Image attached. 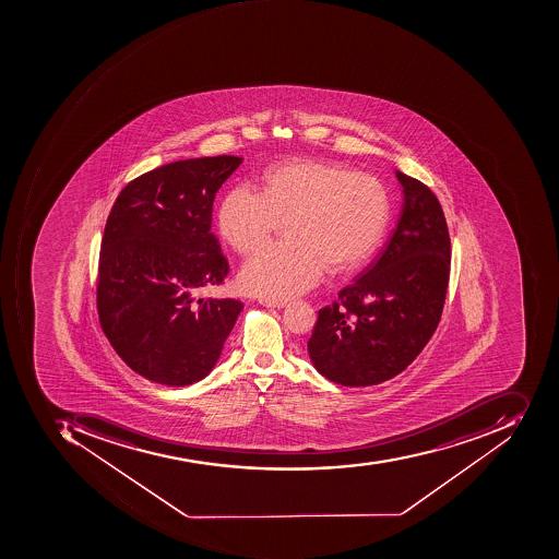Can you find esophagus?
Listing matches in <instances>:
<instances>
[{"instance_id": "obj_1", "label": "esophagus", "mask_w": 559, "mask_h": 559, "mask_svg": "<svg viewBox=\"0 0 559 559\" xmlns=\"http://www.w3.org/2000/svg\"><path fill=\"white\" fill-rule=\"evenodd\" d=\"M260 305L265 306V308H285L287 306V300H278V299H263L260 300Z\"/></svg>"}]
</instances>
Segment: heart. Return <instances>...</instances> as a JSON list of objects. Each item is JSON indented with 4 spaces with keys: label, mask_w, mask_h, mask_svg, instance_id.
<instances>
[{
    "label": "heart",
    "mask_w": 559,
    "mask_h": 559,
    "mask_svg": "<svg viewBox=\"0 0 559 559\" xmlns=\"http://www.w3.org/2000/svg\"><path fill=\"white\" fill-rule=\"evenodd\" d=\"M389 219L384 186L336 163L297 159L265 175L263 193L236 187L221 204L219 231L250 254L285 223L287 241L245 263L239 284L251 296L287 299L314 287L324 265L355 269L376 250Z\"/></svg>",
    "instance_id": "1"
}]
</instances>
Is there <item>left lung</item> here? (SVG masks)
I'll list each match as a JSON object with an SVG mask.
<instances>
[{
	"label": "left lung",
	"instance_id": "1",
	"mask_svg": "<svg viewBox=\"0 0 559 559\" xmlns=\"http://www.w3.org/2000/svg\"><path fill=\"white\" fill-rule=\"evenodd\" d=\"M403 204L381 253L318 312L308 342L328 381L360 388L403 372L439 324L449 284L451 238L437 197L396 171Z\"/></svg>",
	"mask_w": 559,
	"mask_h": 559
}]
</instances>
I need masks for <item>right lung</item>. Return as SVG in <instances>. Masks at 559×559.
I'll return each mask as SVG.
<instances>
[{"label":"right lung","mask_w":559,"mask_h":559,"mask_svg":"<svg viewBox=\"0 0 559 559\" xmlns=\"http://www.w3.org/2000/svg\"><path fill=\"white\" fill-rule=\"evenodd\" d=\"M243 158L159 166L117 197L102 239L97 306L108 342L134 372L163 385L216 367L243 305L197 299L229 272L211 231L212 204Z\"/></svg>","instance_id":"1"}]
</instances>
